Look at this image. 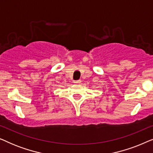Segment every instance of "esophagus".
Segmentation results:
<instances>
[{"label": "esophagus", "instance_id": "34e87169", "mask_svg": "<svg viewBox=\"0 0 153 153\" xmlns=\"http://www.w3.org/2000/svg\"><path fill=\"white\" fill-rule=\"evenodd\" d=\"M74 83H76V84H79V83H81V80H76V81H74Z\"/></svg>", "mask_w": 153, "mask_h": 153}]
</instances>
